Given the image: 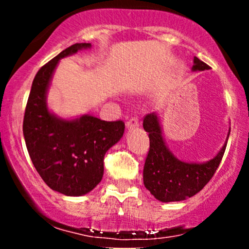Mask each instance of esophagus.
<instances>
[{
    "label": "esophagus",
    "instance_id": "obj_1",
    "mask_svg": "<svg viewBox=\"0 0 249 249\" xmlns=\"http://www.w3.org/2000/svg\"><path fill=\"white\" fill-rule=\"evenodd\" d=\"M139 124H141V123H139L138 117L134 116V117H131V118L128 119L127 123H126V127H127V128H134V127H138V126H139Z\"/></svg>",
    "mask_w": 249,
    "mask_h": 249
}]
</instances>
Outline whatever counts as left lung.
I'll return each mask as SVG.
<instances>
[{
	"label": "left lung",
	"instance_id": "left-lung-1",
	"mask_svg": "<svg viewBox=\"0 0 249 249\" xmlns=\"http://www.w3.org/2000/svg\"><path fill=\"white\" fill-rule=\"evenodd\" d=\"M208 69L210 67L206 63L194 57L193 71ZM142 126L150 138V150L145 159L142 178L145 187L154 198L162 202L181 201L193 196L206 186L219 167L227 142L210 161L204 164H191L177 159L165 145L160 124L156 113L145 116Z\"/></svg>",
	"mask_w": 249,
	"mask_h": 249
}]
</instances>
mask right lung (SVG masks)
<instances>
[{
  "label": "right lung",
  "instance_id": "obj_1",
  "mask_svg": "<svg viewBox=\"0 0 249 249\" xmlns=\"http://www.w3.org/2000/svg\"><path fill=\"white\" fill-rule=\"evenodd\" d=\"M90 47L76 43L43 65L25 107L23 134L31 161L45 184L64 196H83L101 182L105 153L125 130L123 121L105 122L88 115L64 121L48 110L47 90L59 59Z\"/></svg>",
  "mask_w": 249,
  "mask_h": 249
}]
</instances>
